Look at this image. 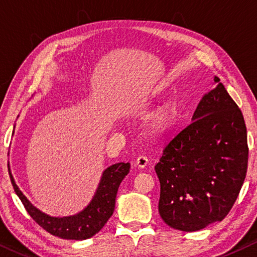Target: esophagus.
<instances>
[{
  "label": "esophagus",
  "instance_id": "obj_1",
  "mask_svg": "<svg viewBox=\"0 0 257 257\" xmlns=\"http://www.w3.org/2000/svg\"><path fill=\"white\" fill-rule=\"evenodd\" d=\"M147 164H149V159H147L146 157L140 156V157L137 158L136 166L138 167V168H145L147 166Z\"/></svg>",
  "mask_w": 257,
  "mask_h": 257
}]
</instances>
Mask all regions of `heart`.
I'll return each mask as SVG.
<instances>
[{
    "label": "heart",
    "instance_id": "b5f03b06",
    "mask_svg": "<svg viewBox=\"0 0 257 257\" xmlns=\"http://www.w3.org/2000/svg\"><path fill=\"white\" fill-rule=\"evenodd\" d=\"M149 104H137L132 107L133 114L146 113ZM179 119V105L174 99H167L154 108L149 115L146 122L147 132L151 136L158 137L170 132L177 125Z\"/></svg>",
    "mask_w": 257,
    "mask_h": 257
}]
</instances>
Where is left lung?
I'll list each match as a JSON object with an SVG mask.
<instances>
[{
    "mask_svg": "<svg viewBox=\"0 0 257 257\" xmlns=\"http://www.w3.org/2000/svg\"><path fill=\"white\" fill-rule=\"evenodd\" d=\"M213 84L192 124L168 144L154 167L160 181L159 214L178 230L196 231L222 221L247 173L243 115L216 76Z\"/></svg>",
    "mask_w": 257,
    "mask_h": 257,
    "instance_id": "obj_1",
    "label": "left lung"
}]
</instances>
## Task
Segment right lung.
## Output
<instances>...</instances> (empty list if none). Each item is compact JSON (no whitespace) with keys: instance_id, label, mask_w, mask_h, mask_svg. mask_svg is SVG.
I'll use <instances>...</instances> for the list:
<instances>
[{"instance_id":"add662e5","label":"right lung","mask_w":257,"mask_h":257,"mask_svg":"<svg viewBox=\"0 0 257 257\" xmlns=\"http://www.w3.org/2000/svg\"><path fill=\"white\" fill-rule=\"evenodd\" d=\"M14 131H15V126H14ZM8 170L14 191L26 207L29 215L42 228L55 236L65 238V240H86L96 235L113 214L119 185L128 174L130 164H113L104 170L99 184L89 205L79 213L62 217L48 215L47 213L35 207L16 185L9 163Z\"/></svg>"}]
</instances>
